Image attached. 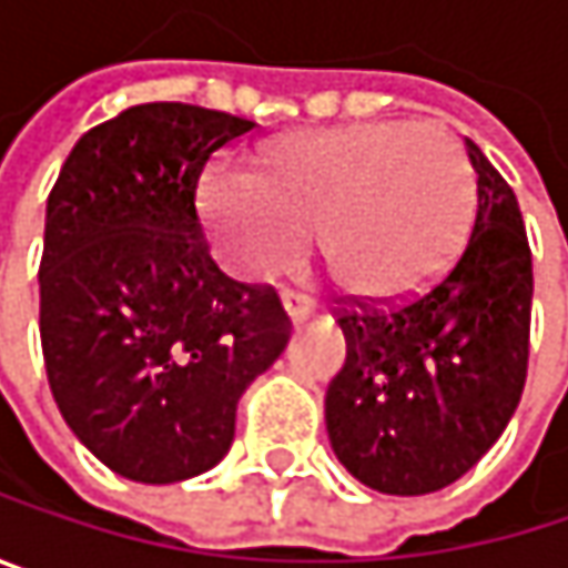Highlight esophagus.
Listing matches in <instances>:
<instances>
[{"instance_id":"obj_1","label":"esophagus","mask_w":568,"mask_h":568,"mask_svg":"<svg viewBox=\"0 0 568 568\" xmlns=\"http://www.w3.org/2000/svg\"><path fill=\"white\" fill-rule=\"evenodd\" d=\"M283 308L292 322H302V318H308V315H312V305H308L302 295H292V292H285L283 295Z\"/></svg>"}]
</instances>
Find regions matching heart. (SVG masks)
Returning <instances> with one entry per match:
<instances>
[{
    "label": "heart",
    "mask_w": 568,
    "mask_h": 568,
    "mask_svg": "<svg viewBox=\"0 0 568 568\" xmlns=\"http://www.w3.org/2000/svg\"><path fill=\"white\" fill-rule=\"evenodd\" d=\"M200 210L220 256L246 280L292 270L315 226L338 285L388 302L447 270L474 216V176L444 128L362 121L270 141L256 176H206Z\"/></svg>",
    "instance_id": "heart-1"
}]
</instances>
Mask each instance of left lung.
Wrapping results in <instances>:
<instances>
[{
    "label": "left lung",
    "mask_w": 568,
    "mask_h": 568,
    "mask_svg": "<svg viewBox=\"0 0 568 568\" xmlns=\"http://www.w3.org/2000/svg\"><path fill=\"white\" fill-rule=\"evenodd\" d=\"M474 220L454 266L388 305L342 298L345 365L325 427L345 470L378 494L417 497L460 480L504 434L526 385L532 253L513 186L467 141Z\"/></svg>",
    "instance_id": "left-lung-1"
}]
</instances>
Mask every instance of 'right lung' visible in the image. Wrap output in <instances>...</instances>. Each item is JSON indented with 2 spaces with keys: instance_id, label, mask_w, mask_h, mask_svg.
I'll list each match as a JSON object with an SVG mask.
<instances>
[{
  "instance_id": "obj_1",
  "label": "right lung",
  "mask_w": 568,
  "mask_h": 568,
  "mask_svg": "<svg viewBox=\"0 0 568 568\" xmlns=\"http://www.w3.org/2000/svg\"><path fill=\"white\" fill-rule=\"evenodd\" d=\"M256 124L180 101L91 128L49 193L39 332L74 437L114 474L173 484L223 460L236 404L288 342L273 285L210 256L196 186Z\"/></svg>"
}]
</instances>
